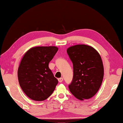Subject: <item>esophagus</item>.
<instances>
[{
    "label": "esophagus",
    "mask_w": 123,
    "mask_h": 123,
    "mask_svg": "<svg viewBox=\"0 0 123 123\" xmlns=\"http://www.w3.org/2000/svg\"><path fill=\"white\" fill-rule=\"evenodd\" d=\"M58 81H59V82L62 83V81H63V78H59L58 79Z\"/></svg>",
    "instance_id": "34e87169"
}]
</instances>
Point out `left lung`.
<instances>
[{
    "label": "left lung",
    "instance_id": "1",
    "mask_svg": "<svg viewBox=\"0 0 123 123\" xmlns=\"http://www.w3.org/2000/svg\"><path fill=\"white\" fill-rule=\"evenodd\" d=\"M67 53L74 68L72 80L68 85L70 92L79 100L91 98L99 89L104 77L100 55L93 47L86 45L71 46Z\"/></svg>",
    "mask_w": 123,
    "mask_h": 123
}]
</instances>
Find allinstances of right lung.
I'll use <instances>...</instances> for the list:
<instances>
[{
  "mask_svg": "<svg viewBox=\"0 0 123 123\" xmlns=\"http://www.w3.org/2000/svg\"><path fill=\"white\" fill-rule=\"evenodd\" d=\"M58 50L55 46H38L29 49L21 59L18 78L21 89L36 101L46 99L55 90L58 81L49 67Z\"/></svg>",
  "mask_w": 123,
  "mask_h": 123,
  "instance_id": "obj_1",
  "label": "right lung"
}]
</instances>
